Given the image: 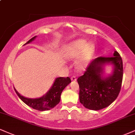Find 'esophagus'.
<instances>
[{
	"instance_id": "obj_1",
	"label": "esophagus",
	"mask_w": 135,
	"mask_h": 135,
	"mask_svg": "<svg viewBox=\"0 0 135 135\" xmlns=\"http://www.w3.org/2000/svg\"><path fill=\"white\" fill-rule=\"evenodd\" d=\"M71 80H72V81H76L77 80V79H76V77H75V76H72V77H71Z\"/></svg>"
}]
</instances>
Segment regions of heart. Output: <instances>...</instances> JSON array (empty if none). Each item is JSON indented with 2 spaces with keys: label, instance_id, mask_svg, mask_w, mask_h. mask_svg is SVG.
<instances>
[{
  "label": "heart",
  "instance_id": "1",
  "mask_svg": "<svg viewBox=\"0 0 135 135\" xmlns=\"http://www.w3.org/2000/svg\"><path fill=\"white\" fill-rule=\"evenodd\" d=\"M95 46L92 43L87 44L85 40H79L70 43L66 48L64 56L66 59L77 58L75 66L79 70H84L90 63Z\"/></svg>",
  "mask_w": 135,
  "mask_h": 135
}]
</instances>
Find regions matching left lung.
Returning a JSON list of instances; mask_svg holds the SVG:
<instances>
[{
  "instance_id": "1",
  "label": "left lung",
  "mask_w": 135,
  "mask_h": 135,
  "mask_svg": "<svg viewBox=\"0 0 135 135\" xmlns=\"http://www.w3.org/2000/svg\"><path fill=\"white\" fill-rule=\"evenodd\" d=\"M109 64L113 65V72L104 76V67ZM123 75L122 58L117 51H114L113 56H100L93 60L83 75L77 79L80 103L94 111L109 106L119 95Z\"/></svg>"
}]
</instances>
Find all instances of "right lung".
<instances>
[{
    "mask_svg": "<svg viewBox=\"0 0 135 135\" xmlns=\"http://www.w3.org/2000/svg\"><path fill=\"white\" fill-rule=\"evenodd\" d=\"M36 38V36L29 40L26 43L24 44V45L34 41ZM70 82L71 80L69 77L66 78H56L53 85L45 95H43L41 97L35 99L27 98V97L22 96L16 90L15 88H14V90L19 98L26 104L29 105L31 108L40 111H48V110L54 108L60 103L61 92L63 89L65 88Z\"/></svg>",
    "mask_w": 135,
    "mask_h": 135,
    "instance_id": "add662e5",
    "label": "right lung"
}]
</instances>
